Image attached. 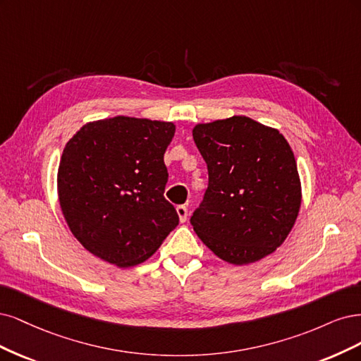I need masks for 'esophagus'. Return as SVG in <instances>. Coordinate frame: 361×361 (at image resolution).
I'll return each instance as SVG.
<instances>
[{
    "label": "esophagus",
    "mask_w": 361,
    "mask_h": 361,
    "mask_svg": "<svg viewBox=\"0 0 361 361\" xmlns=\"http://www.w3.org/2000/svg\"><path fill=\"white\" fill-rule=\"evenodd\" d=\"M177 214L180 217V222H185V220H188V207L178 205L177 207Z\"/></svg>",
    "instance_id": "34e87169"
}]
</instances>
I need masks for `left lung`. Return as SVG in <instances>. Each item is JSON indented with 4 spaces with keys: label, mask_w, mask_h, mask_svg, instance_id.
Here are the masks:
<instances>
[{
    "label": "left lung",
    "mask_w": 361,
    "mask_h": 361,
    "mask_svg": "<svg viewBox=\"0 0 361 361\" xmlns=\"http://www.w3.org/2000/svg\"><path fill=\"white\" fill-rule=\"evenodd\" d=\"M208 188L190 224L220 259L244 265L273 253L298 216L301 184L279 130L243 115L193 129Z\"/></svg>",
    "instance_id": "obj_1"
}]
</instances>
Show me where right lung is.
I'll return each instance as SVG.
<instances>
[{
    "mask_svg": "<svg viewBox=\"0 0 361 361\" xmlns=\"http://www.w3.org/2000/svg\"><path fill=\"white\" fill-rule=\"evenodd\" d=\"M176 126L147 118L92 121L67 142L58 200L72 234L100 259L132 267L149 258L178 214L165 200L164 154Z\"/></svg>",
    "mask_w": 361,
    "mask_h": 361,
    "instance_id": "1",
    "label": "right lung"
}]
</instances>
